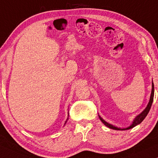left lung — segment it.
<instances>
[{"label": "left lung", "mask_w": 158, "mask_h": 158, "mask_svg": "<svg viewBox=\"0 0 158 158\" xmlns=\"http://www.w3.org/2000/svg\"><path fill=\"white\" fill-rule=\"evenodd\" d=\"M153 98H154V84H153V82H152V91H151L150 98V101H149L148 104L147 105L145 109H144L143 111L141 112V113H140L139 114H138V115L136 116L135 118H134L133 122H132V123H131V124L130 125V126H129L128 127H126V128H119V127L114 126V125H113V124H109V123L106 122L104 119H103L102 117H101V116L98 115L99 118H100L101 121L103 122V124H104L105 126H106L107 127H109V128H110V129H115V130H127V129H131V128H133V127H135V126H137V125L139 124L140 123H141L142 121L144 119V118L146 117L147 115H148L149 111H150V110L151 106H152V103L153 102Z\"/></svg>", "instance_id": "left-lung-1"}]
</instances>
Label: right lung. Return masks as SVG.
<instances>
[{"label": "right lung", "mask_w": 158, "mask_h": 158, "mask_svg": "<svg viewBox=\"0 0 158 158\" xmlns=\"http://www.w3.org/2000/svg\"><path fill=\"white\" fill-rule=\"evenodd\" d=\"M68 118H67V120H66V122H65V123H64V124H66V122H67V121H68Z\"/></svg>", "instance_id": "1"}]
</instances>
